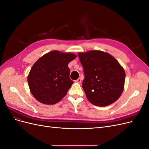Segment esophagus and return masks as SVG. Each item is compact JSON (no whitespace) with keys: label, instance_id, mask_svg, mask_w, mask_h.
Segmentation results:
<instances>
[{"label":"esophagus","instance_id":"1","mask_svg":"<svg viewBox=\"0 0 149 149\" xmlns=\"http://www.w3.org/2000/svg\"><path fill=\"white\" fill-rule=\"evenodd\" d=\"M75 81L76 82V83H80L81 82V78H78V79H76Z\"/></svg>","mask_w":149,"mask_h":149}]
</instances>
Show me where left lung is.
<instances>
[{
    "mask_svg": "<svg viewBox=\"0 0 149 149\" xmlns=\"http://www.w3.org/2000/svg\"><path fill=\"white\" fill-rule=\"evenodd\" d=\"M84 74L82 87L88 101L97 106H106L123 93L125 73L115 58L106 52L91 50L78 54Z\"/></svg>",
    "mask_w": 149,
    "mask_h": 149,
    "instance_id": "1",
    "label": "left lung"
}]
</instances>
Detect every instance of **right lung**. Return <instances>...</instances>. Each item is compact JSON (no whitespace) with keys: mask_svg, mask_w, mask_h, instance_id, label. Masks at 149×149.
<instances>
[{"mask_svg":"<svg viewBox=\"0 0 149 149\" xmlns=\"http://www.w3.org/2000/svg\"><path fill=\"white\" fill-rule=\"evenodd\" d=\"M76 57L73 53L54 50L35 63L27 79L36 100L45 104H55L66 95L73 83L70 78L68 63Z\"/></svg>","mask_w":149,"mask_h":149,"instance_id":"add662e5","label":"right lung"}]
</instances>
